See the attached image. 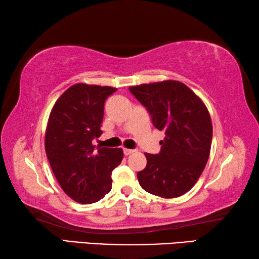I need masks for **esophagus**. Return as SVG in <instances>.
I'll return each mask as SVG.
<instances>
[{
	"mask_svg": "<svg viewBox=\"0 0 259 259\" xmlns=\"http://www.w3.org/2000/svg\"><path fill=\"white\" fill-rule=\"evenodd\" d=\"M135 152H136L135 150H129V148H123L124 155H130V154H133V153H135Z\"/></svg>",
	"mask_w": 259,
	"mask_h": 259,
	"instance_id": "1",
	"label": "esophagus"
}]
</instances>
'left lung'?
Returning a JSON list of instances; mask_svg holds the SVG:
<instances>
[{"label": "left lung", "instance_id": "1", "mask_svg": "<svg viewBox=\"0 0 259 259\" xmlns=\"http://www.w3.org/2000/svg\"><path fill=\"white\" fill-rule=\"evenodd\" d=\"M129 90L147 108L153 125L165 134L159 154H145L147 164L137 174L140 186L160 198H178L195 185L208 162L212 140L208 108L179 81L148 83Z\"/></svg>", "mask_w": 259, "mask_h": 259}]
</instances>
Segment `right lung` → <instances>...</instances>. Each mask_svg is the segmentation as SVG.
<instances>
[{
	"label": "right lung",
	"mask_w": 259,
	"mask_h": 259,
	"mask_svg": "<svg viewBox=\"0 0 259 259\" xmlns=\"http://www.w3.org/2000/svg\"><path fill=\"white\" fill-rule=\"evenodd\" d=\"M116 88L76 83L57 99L48 120L45 146L60 187L78 203L90 204L112 190V171L123 159L122 148L98 147L105 100Z\"/></svg>",
	"instance_id": "add662e5"
}]
</instances>
